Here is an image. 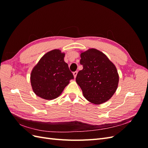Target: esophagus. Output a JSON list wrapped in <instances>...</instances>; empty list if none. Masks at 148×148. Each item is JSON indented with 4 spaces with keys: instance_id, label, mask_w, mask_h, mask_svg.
Instances as JSON below:
<instances>
[{
    "instance_id": "obj_1",
    "label": "esophagus",
    "mask_w": 148,
    "mask_h": 148,
    "mask_svg": "<svg viewBox=\"0 0 148 148\" xmlns=\"http://www.w3.org/2000/svg\"><path fill=\"white\" fill-rule=\"evenodd\" d=\"M77 73H78L77 71H75V72H73V76H74V78H75L76 77H77Z\"/></svg>"
}]
</instances>
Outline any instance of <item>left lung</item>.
<instances>
[{"label": "left lung", "instance_id": "8db88e82", "mask_svg": "<svg viewBox=\"0 0 148 148\" xmlns=\"http://www.w3.org/2000/svg\"><path fill=\"white\" fill-rule=\"evenodd\" d=\"M76 82L81 88L83 96L95 104L107 102L117 90L119 76L115 65L104 53L96 49L82 52Z\"/></svg>", "mask_w": 148, "mask_h": 148}]
</instances>
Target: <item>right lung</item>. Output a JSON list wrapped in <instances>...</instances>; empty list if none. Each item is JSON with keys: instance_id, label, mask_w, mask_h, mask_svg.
I'll list each match as a JSON object with an SVG mask.
<instances>
[{"instance_id": "right-lung-1", "label": "right lung", "mask_w": 148, "mask_h": 148, "mask_svg": "<svg viewBox=\"0 0 148 148\" xmlns=\"http://www.w3.org/2000/svg\"><path fill=\"white\" fill-rule=\"evenodd\" d=\"M65 54L59 49H53L45 53L34 66L30 80L36 95L44 99H54L74 78L64 61Z\"/></svg>"}]
</instances>
